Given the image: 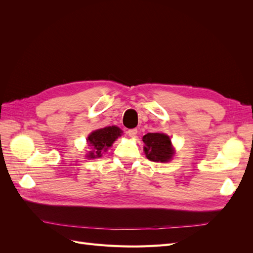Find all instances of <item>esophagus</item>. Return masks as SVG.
Listing matches in <instances>:
<instances>
[{
  "mask_svg": "<svg viewBox=\"0 0 253 253\" xmlns=\"http://www.w3.org/2000/svg\"><path fill=\"white\" fill-rule=\"evenodd\" d=\"M126 133L129 137H135L137 135V128H129Z\"/></svg>",
  "mask_w": 253,
  "mask_h": 253,
  "instance_id": "1",
  "label": "esophagus"
}]
</instances>
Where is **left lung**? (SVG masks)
<instances>
[{
	"mask_svg": "<svg viewBox=\"0 0 253 253\" xmlns=\"http://www.w3.org/2000/svg\"><path fill=\"white\" fill-rule=\"evenodd\" d=\"M145 147L144 153L152 162L166 163L172 158L174 151L169 136L163 133H148L142 138Z\"/></svg>",
	"mask_w": 253,
	"mask_h": 253,
	"instance_id": "left-lung-1",
	"label": "left lung"
}]
</instances>
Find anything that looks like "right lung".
<instances>
[{"label":"right lung","instance_id":"right-lung-1","mask_svg":"<svg viewBox=\"0 0 253 253\" xmlns=\"http://www.w3.org/2000/svg\"><path fill=\"white\" fill-rule=\"evenodd\" d=\"M120 133L121 129L117 126H108L91 133L87 137V140L93 147V151L89 153L88 156L90 158L100 157L102 151L108 150L115 139H117L120 136Z\"/></svg>","mask_w":253,"mask_h":253}]
</instances>
